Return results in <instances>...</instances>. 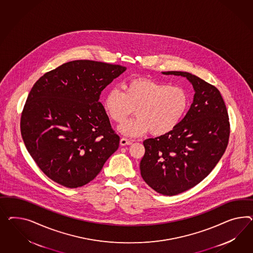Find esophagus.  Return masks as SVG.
<instances>
[{
    "mask_svg": "<svg viewBox=\"0 0 253 253\" xmlns=\"http://www.w3.org/2000/svg\"><path fill=\"white\" fill-rule=\"evenodd\" d=\"M120 143H121L122 146H125V145H130V144H131V141L129 140V139H126V138H122Z\"/></svg>",
    "mask_w": 253,
    "mask_h": 253,
    "instance_id": "1",
    "label": "esophagus"
}]
</instances>
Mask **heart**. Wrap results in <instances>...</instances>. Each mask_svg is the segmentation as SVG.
<instances>
[{"instance_id": "obj_1", "label": "heart", "mask_w": 253, "mask_h": 253, "mask_svg": "<svg viewBox=\"0 0 253 253\" xmlns=\"http://www.w3.org/2000/svg\"><path fill=\"white\" fill-rule=\"evenodd\" d=\"M123 88L110 89L103 105L109 118L119 124L135 109L136 116L119 127L125 136H141L150 130L154 135L167 134L178 126L189 108V95L178 85L135 78Z\"/></svg>"}]
</instances>
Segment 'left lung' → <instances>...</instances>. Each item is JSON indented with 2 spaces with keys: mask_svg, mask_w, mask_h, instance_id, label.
<instances>
[{
  "mask_svg": "<svg viewBox=\"0 0 253 253\" xmlns=\"http://www.w3.org/2000/svg\"><path fill=\"white\" fill-rule=\"evenodd\" d=\"M162 74L186 77L194 90L193 101L174 130L144 141L140 170L153 190L173 196L210 174L225 153L230 130L225 102L215 86L187 72Z\"/></svg>",
  "mask_w": 253,
  "mask_h": 253,
  "instance_id": "obj_1",
  "label": "left lung"
}]
</instances>
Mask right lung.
<instances>
[{"instance_id": "add662e5", "label": "right lung", "mask_w": 253, "mask_h": 253, "mask_svg": "<svg viewBox=\"0 0 253 253\" xmlns=\"http://www.w3.org/2000/svg\"><path fill=\"white\" fill-rule=\"evenodd\" d=\"M126 71L122 65L88 60L63 63L41 76L21 116V134L43 173L67 188L93 180L117 151L99 96Z\"/></svg>"}]
</instances>
